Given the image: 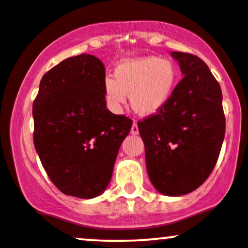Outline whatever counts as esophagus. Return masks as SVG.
Here are the masks:
<instances>
[{"mask_svg": "<svg viewBox=\"0 0 248 248\" xmlns=\"http://www.w3.org/2000/svg\"><path fill=\"white\" fill-rule=\"evenodd\" d=\"M130 133L134 134V135L139 134V126H138V124H136L135 121L133 122V126H132V128H130Z\"/></svg>", "mask_w": 248, "mask_h": 248, "instance_id": "esophagus-1", "label": "esophagus"}]
</instances>
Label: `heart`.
Here are the masks:
<instances>
[{
  "label": "heart",
  "instance_id": "b5f03b06",
  "mask_svg": "<svg viewBox=\"0 0 248 248\" xmlns=\"http://www.w3.org/2000/svg\"><path fill=\"white\" fill-rule=\"evenodd\" d=\"M177 79V67L170 59L154 56L127 59L115 67L114 79L105 80V99L112 109L119 110L126 95H130L136 113L153 115L169 101Z\"/></svg>",
  "mask_w": 248,
  "mask_h": 248
}]
</instances>
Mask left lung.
I'll use <instances>...</instances> for the list:
<instances>
[{"label":"left lung","mask_w":248,"mask_h":248,"mask_svg":"<svg viewBox=\"0 0 248 248\" xmlns=\"http://www.w3.org/2000/svg\"><path fill=\"white\" fill-rule=\"evenodd\" d=\"M184 77L156 114L138 122L148 175L157 191L182 196L206 181L225 136L223 94L209 66L191 53L172 52Z\"/></svg>","instance_id":"8db88e82"}]
</instances>
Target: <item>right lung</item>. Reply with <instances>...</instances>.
Segmentation results:
<instances>
[{
	"mask_svg": "<svg viewBox=\"0 0 248 248\" xmlns=\"http://www.w3.org/2000/svg\"><path fill=\"white\" fill-rule=\"evenodd\" d=\"M105 66L70 57L43 76L32 105L33 143L51 182L65 195L94 198L112 178L133 121L106 108Z\"/></svg>",
	"mask_w": 248,
	"mask_h": 248,
	"instance_id": "add662e5",
	"label": "right lung"
}]
</instances>
